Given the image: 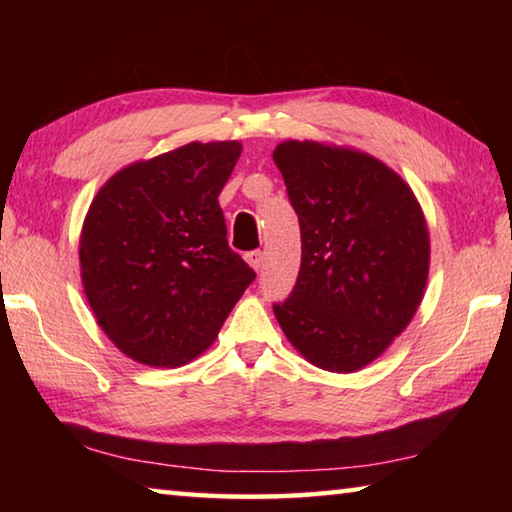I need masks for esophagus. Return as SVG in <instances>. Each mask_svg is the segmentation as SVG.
Returning a JSON list of instances; mask_svg holds the SVG:
<instances>
[{"instance_id": "obj_1", "label": "esophagus", "mask_w": 512, "mask_h": 512, "mask_svg": "<svg viewBox=\"0 0 512 512\" xmlns=\"http://www.w3.org/2000/svg\"><path fill=\"white\" fill-rule=\"evenodd\" d=\"M246 262L255 268V271H259L264 264V253L262 250H250V253H246Z\"/></svg>"}]
</instances>
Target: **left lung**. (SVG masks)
Returning <instances> with one entry per match:
<instances>
[{
  "mask_svg": "<svg viewBox=\"0 0 512 512\" xmlns=\"http://www.w3.org/2000/svg\"><path fill=\"white\" fill-rule=\"evenodd\" d=\"M273 162L300 221L298 280L273 311L314 366L354 372L411 323L429 273V232L411 187L372 155L282 142Z\"/></svg>",
  "mask_w": 512,
  "mask_h": 512,
  "instance_id": "left-lung-1",
  "label": "left lung"
}]
</instances>
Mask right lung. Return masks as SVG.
Instances as JSON below:
<instances>
[{
  "mask_svg": "<svg viewBox=\"0 0 512 512\" xmlns=\"http://www.w3.org/2000/svg\"><path fill=\"white\" fill-rule=\"evenodd\" d=\"M239 155V142H192L121 169L94 196L81 232L85 296L131 359H194L255 280L228 246L219 205Z\"/></svg>",
  "mask_w": 512,
  "mask_h": 512,
  "instance_id": "right-lung-1",
  "label": "right lung"
}]
</instances>
